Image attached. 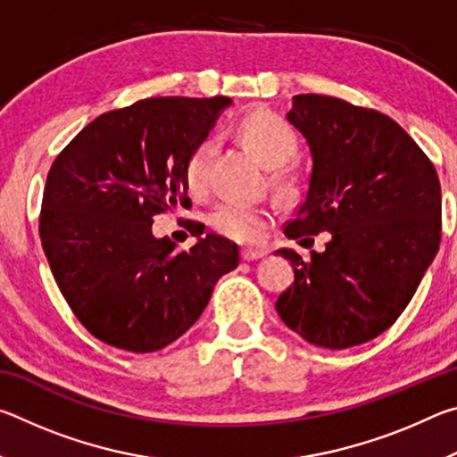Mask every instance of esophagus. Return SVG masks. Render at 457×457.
Listing matches in <instances>:
<instances>
[{
  "label": "esophagus",
  "instance_id": "1",
  "mask_svg": "<svg viewBox=\"0 0 457 457\" xmlns=\"http://www.w3.org/2000/svg\"><path fill=\"white\" fill-rule=\"evenodd\" d=\"M266 253H268V250H264V247H244L242 260L244 262H253V260L264 258Z\"/></svg>",
  "mask_w": 457,
  "mask_h": 457
}]
</instances>
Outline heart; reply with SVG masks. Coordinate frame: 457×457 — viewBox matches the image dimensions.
I'll return each instance as SVG.
<instances>
[{
	"instance_id": "obj_1",
	"label": "heart",
	"mask_w": 457,
	"mask_h": 457,
	"mask_svg": "<svg viewBox=\"0 0 457 457\" xmlns=\"http://www.w3.org/2000/svg\"><path fill=\"white\" fill-rule=\"evenodd\" d=\"M239 133H242L252 153L270 169L288 165L298 153V137L294 129L272 112L256 111L247 114L239 125ZM213 154L215 138L212 137L204 138L189 154L187 165H185V179H187L191 191L201 193L207 189ZM274 179L282 185L288 183V179L280 173L274 175ZM210 223L223 237L239 244H256L272 223V213L266 207L223 201L212 212Z\"/></svg>"
}]
</instances>
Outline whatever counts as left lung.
Returning a JSON list of instances; mask_svg holds the SVG:
<instances>
[{
    "label": "left lung",
    "instance_id": "obj_1",
    "mask_svg": "<svg viewBox=\"0 0 457 457\" xmlns=\"http://www.w3.org/2000/svg\"><path fill=\"white\" fill-rule=\"evenodd\" d=\"M312 157L308 191L284 234L324 252L282 247L294 284L276 300L288 328L324 349L375 338L405 311L442 239L431 161L395 120L335 96L298 95L286 114Z\"/></svg>",
    "mask_w": 457,
    "mask_h": 457
}]
</instances>
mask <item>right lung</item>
<instances>
[{"mask_svg":"<svg viewBox=\"0 0 457 457\" xmlns=\"http://www.w3.org/2000/svg\"><path fill=\"white\" fill-rule=\"evenodd\" d=\"M229 104L228 96L138 100L100 114L52 163L42 247L62 296L103 343L130 353L171 345L237 268V245L221 236L183 252L153 236L154 215L189 204L185 165Z\"/></svg>","mask_w":457,"mask_h":457,"instance_id":"add662e5","label":"right lung"}]
</instances>
